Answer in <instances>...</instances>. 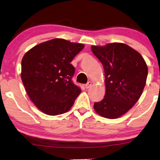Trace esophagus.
Segmentation results:
<instances>
[{"label":"esophagus","instance_id":"obj_1","mask_svg":"<svg viewBox=\"0 0 160 160\" xmlns=\"http://www.w3.org/2000/svg\"><path fill=\"white\" fill-rule=\"evenodd\" d=\"M92 84L91 82H88L86 84H85V87H86L87 89H88L92 86Z\"/></svg>","mask_w":160,"mask_h":160}]
</instances>
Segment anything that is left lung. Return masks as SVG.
I'll use <instances>...</instances> for the list:
<instances>
[{"instance_id":"8db88e82","label":"left lung","mask_w":160,"mask_h":160,"mask_svg":"<svg viewBox=\"0 0 160 160\" xmlns=\"http://www.w3.org/2000/svg\"><path fill=\"white\" fill-rule=\"evenodd\" d=\"M93 54L103 65L106 94L95 102L98 114L117 119L128 112L142 95L148 76V67L141 54L122 43L92 46Z\"/></svg>"}]
</instances>
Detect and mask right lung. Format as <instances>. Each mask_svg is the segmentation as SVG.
I'll use <instances>...</instances> for the list:
<instances>
[{"instance_id":"obj_1","label":"right lung","mask_w":160,"mask_h":160,"mask_svg":"<svg viewBox=\"0 0 160 160\" xmlns=\"http://www.w3.org/2000/svg\"><path fill=\"white\" fill-rule=\"evenodd\" d=\"M82 43L54 38L35 46L22 60L21 78L32 102L46 114L68 111L81 89L72 82L71 62L84 49Z\"/></svg>"}]
</instances>
